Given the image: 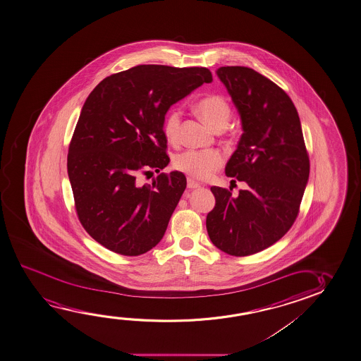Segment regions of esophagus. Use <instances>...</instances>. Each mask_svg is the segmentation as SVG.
<instances>
[{"mask_svg": "<svg viewBox=\"0 0 361 361\" xmlns=\"http://www.w3.org/2000/svg\"><path fill=\"white\" fill-rule=\"evenodd\" d=\"M201 185H200L197 181H195L192 178H188V188H199Z\"/></svg>", "mask_w": 361, "mask_h": 361, "instance_id": "obj_1", "label": "esophagus"}]
</instances>
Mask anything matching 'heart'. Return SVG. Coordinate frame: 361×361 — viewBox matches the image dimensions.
Masks as SVG:
<instances>
[{"mask_svg":"<svg viewBox=\"0 0 361 361\" xmlns=\"http://www.w3.org/2000/svg\"><path fill=\"white\" fill-rule=\"evenodd\" d=\"M200 116L216 130H222L231 118L230 103L221 94H209L196 103ZM181 110L173 106L169 109L164 121L162 133L170 142H176L180 136ZM173 167L196 180H207L224 165V155L219 150L190 149L173 157Z\"/></svg>","mask_w":361,"mask_h":361,"instance_id":"obj_1","label":"heart"}]
</instances>
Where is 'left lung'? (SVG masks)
<instances>
[{
    "label": "left lung",
    "mask_w": 361,
    "mask_h": 361,
    "mask_svg": "<svg viewBox=\"0 0 361 361\" xmlns=\"http://www.w3.org/2000/svg\"><path fill=\"white\" fill-rule=\"evenodd\" d=\"M216 73L243 129L226 175L248 188L232 197L231 188L212 186L216 204L207 214L206 228L221 251L250 256L281 240L297 219L308 183V152L298 111L277 84L240 66L221 67Z\"/></svg>",
    "instance_id": "obj_1"
}]
</instances>
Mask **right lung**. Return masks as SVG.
Returning a JSON list of instances; mask_svg holds the SVG:
<instances>
[{
    "label": "right lung",
    "instance_id": "obj_1",
    "mask_svg": "<svg viewBox=\"0 0 361 361\" xmlns=\"http://www.w3.org/2000/svg\"><path fill=\"white\" fill-rule=\"evenodd\" d=\"M212 74L204 67L144 64L103 79L84 103L67 169L79 221L98 243L123 256L157 246L186 188L180 171L142 185L167 166V110Z\"/></svg>",
    "mask_w": 361,
    "mask_h": 361
}]
</instances>
